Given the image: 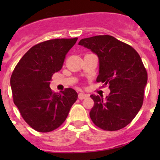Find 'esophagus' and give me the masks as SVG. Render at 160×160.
<instances>
[{
	"mask_svg": "<svg viewBox=\"0 0 160 160\" xmlns=\"http://www.w3.org/2000/svg\"><path fill=\"white\" fill-rule=\"evenodd\" d=\"M88 96H89L88 94H83V93H80V94H78V98L80 100H82V99H85V98H87Z\"/></svg>",
	"mask_w": 160,
	"mask_h": 160,
	"instance_id": "obj_1",
	"label": "esophagus"
}]
</instances>
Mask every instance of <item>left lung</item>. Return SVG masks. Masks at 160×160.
I'll return each instance as SVG.
<instances>
[{
  "mask_svg": "<svg viewBox=\"0 0 160 160\" xmlns=\"http://www.w3.org/2000/svg\"><path fill=\"white\" fill-rule=\"evenodd\" d=\"M78 45L98 55L99 74L96 81L108 85L111 90L106 99L90 95L94 102L90 112L92 122L105 131L125 128L143 102L148 73L140 56L131 46L110 35L83 38Z\"/></svg>",
  "mask_w": 160,
  "mask_h": 160,
  "instance_id": "left-lung-1",
  "label": "left lung"
}]
</instances>
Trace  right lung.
Masks as SVG:
<instances>
[{
	"label": "right lung",
	"mask_w": 160,
	"mask_h": 160,
	"mask_svg": "<svg viewBox=\"0 0 160 160\" xmlns=\"http://www.w3.org/2000/svg\"><path fill=\"white\" fill-rule=\"evenodd\" d=\"M78 38L52 39L28 50L14 68L10 78L13 102L32 129L50 132L68 116L78 93L66 88L60 93L49 87L52 76L62 68L68 51Z\"/></svg>",
	"instance_id": "1"
}]
</instances>
